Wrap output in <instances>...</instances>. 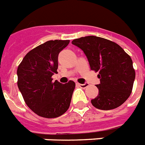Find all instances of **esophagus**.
<instances>
[{"label": "esophagus", "mask_w": 145, "mask_h": 145, "mask_svg": "<svg viewBox=\"0 0 145 145\" xmlns=\"http://www.w3.org/2000/svg\"><path fill=\"white\" fill-rule=\"evenodd\" d=\"M78 86H80L81 88H83V89H85V88H86L87 86H89V83H84V84H79V83H78Z\"/></svg>", "instance_id": "esophagus-1"}]
</instances>
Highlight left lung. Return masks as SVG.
Listing matches in <instances>:
<instances>
[{
	"label": "left lung",
	"mask_w": 145,
	"mask_h": 145,
	"mask_svg": "<svg viewBox=\"0 0 145 145\" xmlns=\"http://www.w3.org/2000/svg\"><path fill=\"white\" fill-rule=\"evenodd\" d=\"M83 51L90 69L99 72L100 84L92 105L101 110L114 109L130 96L135 72L130 56L117 43L105 38L88 36L72 41Z\"/></svg>",
	"instance_id": "obj_1"
}]
</instances>
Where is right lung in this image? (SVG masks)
<instances>
[{"instance_id":"right-lung-1","label":"right lung","mask_w":145,"mask_h":145,"mask_svg":"<svg viewBox=\"0 0 145 145\" xmlns=\"http://www.w3.org/2000/svg\"><path fill=\"white\" fill-rule=\"evenodd\" d=\"M69 40H49L23 59L17 68V86L28 107L39 116L56 118L68 110L76 84L53 82L57 72L59 53Z\"/></svg>"}]
</instances>
